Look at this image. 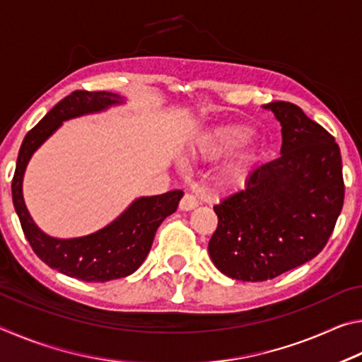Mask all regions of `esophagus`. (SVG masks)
Instances as JSON below:
<instances>
[{
	"label": "esophagus",
	"mask_w": 362,
	"mask_h": 362,
	"mask_svg": "<svg viewBox=\"0 0 362 362\" xmlns=\"http://www.w3.org/2000/svg\"><path fill=\"white\" fill-rule=\"evenodd\" d=\"M196 206H198V199H196L194 196L189 194V193H187L185 196H183L182 201H180V204H179L180 211H185V212L194 209Z\"/></svg>",
	"instance_id": "obj_1"
}]
</instances>
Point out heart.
I'll return each instance as SVG.
<instances>
[{
	"mask_svg": "<svg viewBox=\"0 0 362 362\" xmlns=\"http://www.w3.org/2000/svg\"><path fill=\"white\" fill-rule=\"evenodd\" d=\"M250 137H252V132L243 126H218L196 140L192 151L198 158L216 159L225 155L226 151L246 144ZM250 159H252V155H249V153L233 156L223 166V174L226 177H233L243 173Z\"/></svg>",
	"mask_w": 362,
	"mask_h": 362,
	"instance_id": "heart-1",
	"label": "heart"
}]
</instances>
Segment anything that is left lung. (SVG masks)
Masks as SVG:
<instances>
[{
    "label": "left lung",
    "instance_id": "1",
    "mask_svg": "<svg viewBox=\"0 0 362 362\" xmlns=\"http://www.w3.org/2000/svg\"><path fill=\"white\" fill-rule=\"evenodd\" d=\"M263 108L281 124V156L214 206L218 225L207 247L218 272L250 283L315 259L332 235L345 196L335 139L293 103Z\"/></svg>",
    "mask_w": 362,
    "mask_h": 362
}]
</instances>
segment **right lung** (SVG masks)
I'll return each mask as SVG.
<instances>
[{
	"mask_svg": "<svg viewBox=\"0 0 362 362\" xmlns=\"http://www.w3.org/2000/svg\"><path fill=\"white\" fill-rule=\"evenodd\" d=\"M122 103V95L107 90H75L65 97L23 139L12 179V203L35 254L51 268L86 283H105L136 272L150 252L158 226L177 211L183 192L173 189L164 194L140 196L113 222L90 235L54 238L42 231L30 216L23 199V175L33 153L64 121L107 112Z\"/></svg>",
	"mask_w": 362,
	"mask_h": 362,
	"instance_id": "1",
	"label": "right lung"
}]
</instances>
